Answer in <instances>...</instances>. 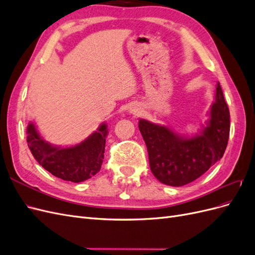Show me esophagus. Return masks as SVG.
Wrapping results in <instances>:
<instances>
[{
	"mask_svg": "<svg viewBox=\"0 0 255 255\" xmlns=\"http://www.w3.org/2000/svg\"><path fill=\"white\" fill-rule=\"evenodd\" d=\"M129 112H130V114H133V115H139L141 113V109L138 105H134L133 107H130Z\"/></svg>",
	"mask_w": 255,
	"mask_h": 255,
	"instance_id": "obj_1",
	"label": "esophagus"
}]
</instances>
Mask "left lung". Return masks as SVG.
I'll return each mask as SVG.
<instances>
[{"label":"left lung","instance_id":"left-lung-1","mask_svg":"<svg viewBox=\"0 0 255 255\" xmlns=\"http://www.w3.org/2000/svg\"><path fill=\"white\" fill-rule=\"evenodd\" d=\"M210 116L202 132L192 137L177 135L143 119L139 121L151 171L160 183L183 186L204 174L223 156L230 135V112L219 83Z\"/></svg>","mask_w":255,"mask_h":255}]
</instances>
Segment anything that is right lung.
Segmentation results:
<instances>
[{
    "label": "right lung",
    "mask_w": 255,
    "mask_h": 255,
    "mask_svg": "<svg viewBox=\"0 0 255 255\" xmlns=\"http://www.w3.org/2000/svg\"><path fill=\"white\" fill-rule=\"evenodd\" d=\"M26 134L27 145L35 159L61 180L80 183L90 179L101 169L107 135L104 123L87 139L70 148H58L44 141L33 123L28 125Z\"/></svg>",
    "instance_id": "add662e5"
}]
</instances>
